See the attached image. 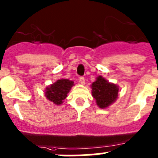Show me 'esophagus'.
Returning <instances> with one entry per match:
<instances>
[{
	"label": "esophagus",
	"mask_w": 158,
	"mask_h": 158,
	"mask_svg": "<svg viewBox=\"0 0 158 158\" xmlns=\"http://www.w3.org/2000/svg\"><path fill=\"white\" fill-rule=\"evenodd\" d=\"M79 82H80L81 85H85V78L80 77V79H79Z\"/></svg>",
	"instance_id": "34e87169"
}]
</instances>
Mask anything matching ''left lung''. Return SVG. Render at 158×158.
Returning a JSON list of instances; mask_svg holds the SVG:
<instances>
[{
    "label": "left lung",
    "instance_id": "left-lung-1",
    "mask_svg": "<svg viewBox=\"0 0 158 158\" xmlns=\"http://www.w3.org/2000/svg\"><path fill=\"white\" fill-rule=\"evenodd\" d=\"M92 95L99 107L104 109L115 102L118 96L119 88L116 84L107 81L102 76H98L91 85Z\"/></svg>",
    "mask_w": 158,
    "mask_h": 158
}]
</instances>
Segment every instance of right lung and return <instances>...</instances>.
<instances>
[{
  "mask_svg": "<svg viewBox=\"0 0 158 158\" xmlns=\"http://www.w3.org/2000/svg\"><path fill=\"white\" fill-rule=\"evenodd\" d=\"M74 85V82L69 79H58L45 89V97L55 105H61Z\"/></svg>",
  "mask_w": 158,
  "mask_h": 158,
  "instance_id": "add662e5",
  "label": "right lung"
}]
</instances>
